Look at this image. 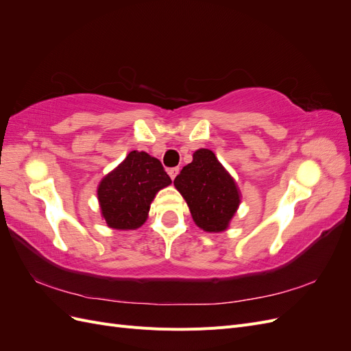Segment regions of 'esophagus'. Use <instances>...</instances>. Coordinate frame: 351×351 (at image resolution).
<instances>
[{"instance_id": "1", "label": "esophagus", "mask_w": 351, "mask_h": 351, "mask_svg": "<svg viewBox=\"0 0 351 351\" xmlns=\"http://www.w3.org/2000/svg\"><path fill=\"white\" fill-rule=\"evenodd\" d=\"M180 173V168L178 167H176V168H169L168 169V174H169V177H171V180H174L176 177H177V174Z\"/></svg>"}]
</instances>
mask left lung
I'll use <instances>...</instances> for the list:
<instances>
[{
	"label": "left lung",
	"instance_id": "left-lung-1",
	"mask_svg": "<svg viewBox=\"0 0 351 351\" xmlns=\"http://www.w3.org/2000/svg\"><path fill=\"white\" fill-rule=\"evenodd\" d=\"M174 186L184 197L195 224L206 232L226 231L241 202L236 180L215 154L204 147L183 167Z\"/></svg>",
	"mask_w": 351,
	"mask_h": 351
}]
</instances>
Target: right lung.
Segmentation results:
<instances>
[{"label": "right lung", "instance_id": "obj_1", "mask_svg": "<svg viewBox=\"0 0 351 351\" xmlns=\"http://www.w3.org/2000/svg\"><path fill=\"white\" fill-rule=\"evenodd\" d=\"M171 184L159 159L132 151L98 186L101 215L112 230H137L145 224L159 190Z\"/></svg>", "mask_w": 351, "mask_h": 351}]
</instances>
